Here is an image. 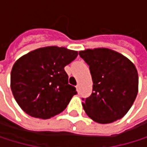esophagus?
Masks as SVG:
<instances>
[{
  "instance_id": "34e87169",
  "label": "esophagus",
  "mask_w": 147,
  "mask_h": 147,
  "mask_svg": "<svg viewBox=\"0 0 147 147\" xmlns=\"http://www.w3.org/2000/svg\"><path fill=\"white\" fill-rule=\"evenodd\" d=\"M76 88H77V91H78V92H79V90H80V86H79V84H78V86H76Z\"/></svg>"
}]
</instances>
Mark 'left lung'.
Wrapping results in <instances>:
<instances>
[{"mask_svg": "<svg viewBox=\"0 0 147 147\" xmlns=\"http://www.w3.org/2000/svg\"><path fill=\"white\" fill-rule=\"evenodd\" d=\"M79 55L88 64L92 92L83 100L87 115L99 123H110L123 117L138 91L135 65L123 55L109 48L86 49Z\"/></svg>", "mask_w": 147, "mask_h": 147, "instance_id": "8db88e82", "label": "left lung"}]
</instances>
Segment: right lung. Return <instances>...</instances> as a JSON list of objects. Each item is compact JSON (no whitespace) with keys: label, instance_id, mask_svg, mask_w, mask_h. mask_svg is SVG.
<instances>
[{"label":"right lung","instance_id":"right-lung-1","mask_svg":"<svg viewBox=\"0 0 147 147\" xmlns=\"http://www.w3.org/2000/svg\"><path fill=\"white\" fill-rule=\"evenodd\" d=\"M77 56V51L53 46L33 50L16 61L10 87L26 114L48 119L66 109L77 91L69 84L64 67Z\"/></svg>","mask_w":147,"mask_h":147}]
</instances>
